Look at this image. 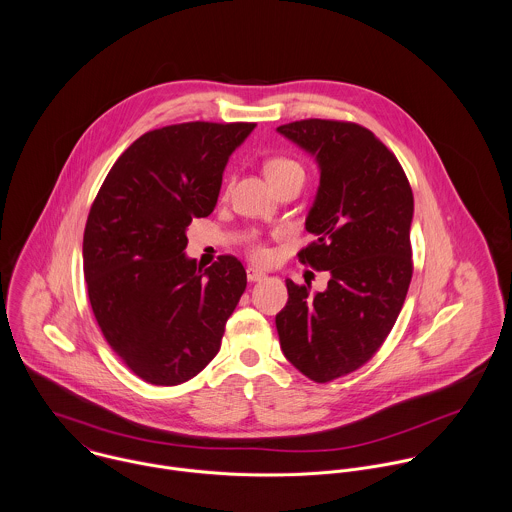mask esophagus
Instances as JSON below:
<instances>
[{"instance_id": "1", "label": "esophagus", "mask_w": 512, "mask_h": 512, "mask_svg": "<svg viewBox=\"0 0 512 512\" xmlns=\"http://www.w3.org/2000/svg\"><path fill=\"white\" fill-rule=\"evenodd\" d=\"M246 278H248V282H262L266 278V274L256 268H246Z\"/></svg>"}]
</instances>
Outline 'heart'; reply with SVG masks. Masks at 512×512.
Instances as JSON below:
<instances>
[{"instance_id": "obj_1", "label": "heart", "mask_w": 512, "mask_h": 512, "mask_svg": "<svg viewBox=\"0 0 512 512\" xmlns=\"http://www.w3.org/2000/svg\"><path fill=\"white\" fill-rule=\"evenodd\" d=\"M295 169H301V167H299L295 161H292V159H286V157L270 159V161L264 165V173H266L268 181H270V179H274V177H278V175H284V173L295 171ZM301 171H303V169H301ZM254 258L264 260V258H266V250H264L262 246H256V248H254Z\"/></svg>"}]
</instances>
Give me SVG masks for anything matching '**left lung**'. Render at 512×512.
Masks as SVG:
<instances>
[{
    "label": "left lung",
    "mask_w": 512,
    "mask_h": 512,
    "mask_svg": "<svg viewBox=\"0 0 512 512\" xmlns=\"http://www.w3.org/2000/svg\"><path fill=\"white\" fill-rule=\"evenodd\" d=\"M278 134L317 163L305 219L317 240L299 260L331 278L319 293L286 280L276 329L286 359L329 382L365 365L396 323L412 280L414 195L394 153L359 124L301 120Z\"/></svg>",
    "instance_id": "obj_1"
}]
</instances>
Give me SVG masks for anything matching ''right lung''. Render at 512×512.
<instances>
[{"label": "right lung", "instance_id": "add662e5", "mask_svg": "<svg viewBox=\"0 0 512 512\" xmlns=\"http://www.w3.org/2000/svg\"><path fill=\"white\" fill-rule=\"evenodd\" d=\"M256 124L189 122L147 132L104 179L84 228L94 317L118 357L149 384L175 386L219 353L246 270L220 256L197 270L187 226L219 201L228 157Z\"/></svg>", "mask_w": 512, "mask_h": 512}]
</instances>
